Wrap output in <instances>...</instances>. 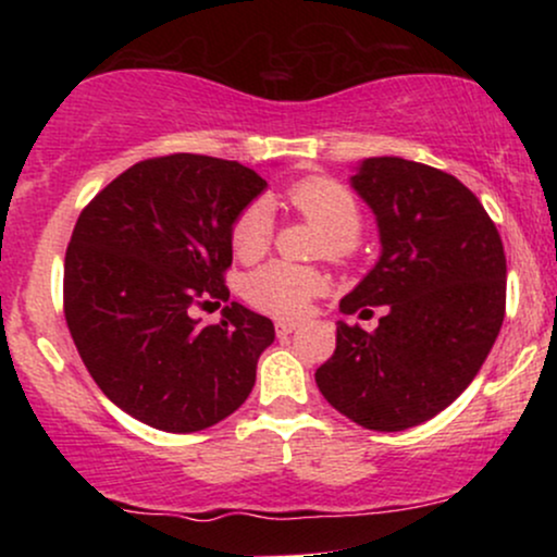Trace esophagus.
Wrapping results in <instances>:
<instances>
[{"mask_svg":"<svg viewBox=\"0 0 557 557\" xmlns=\"http://www.w3.org/2000/svg\"><path fill=\"white\" fill-rule=\"evenodd\" d=\"M274 327H277V335L280 337H287V335H290V332H296L298 324L296 322H283V319H280V322L274 324Z\"/></svg>","mask_w":557,"mask_h":557,"instance_id":"34e87169","label":"esophagus"}]
</instances>
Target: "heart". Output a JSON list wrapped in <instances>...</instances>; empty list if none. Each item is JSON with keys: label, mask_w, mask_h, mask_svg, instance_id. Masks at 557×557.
I'll use <instances>...</instances> for the list:
<instances>
[{"label": "heart", "mask_w": 557, "mask_h": 557, "mask_svg": "<svg viewBox=\"0 0 557 557\" xmlns=\"http://www.w3.org/2000/svg\"><path fill=\"white\" fill-rule=\"evenodd\" d=\"M287 201L306 222L322 230L319 257L348 264L361 248V207L350 188L335 177H306L287 190ZM272 209L264 198L243 207L230 227V246L240 261H257L270 251ZM327 277L311 267H293L285 261H270L259 267L243 283V296L253 309L277 319H298L309 311L311 300L322 296Z\"/></svg>", "instance_id": "obj_1"}]
</instances>
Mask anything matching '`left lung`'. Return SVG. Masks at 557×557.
I'll return each mask as SVG.
<instances>
[{
  "label": "left lung",
  "mask_w": 557,
  "mask_h": 557,
  "mask_svg": "<svg viewBox=\"0 0 557 557\" xmlns=\"http://www.w3.org/2000/svg\"><path fill=\"white\" fill-rule=\"evenodd\" d=\"M350 185L372 207L382 253L341 311H387L374 332L337 322L335 354L317 369V385L356 424L400 432L450 406L495 345L503 240L479 198L430 164L363 159Z\"/></svg>",
  "instance_id": "1"
}]
</instances>
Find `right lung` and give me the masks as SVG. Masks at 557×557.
I'll use <instances>...</instances> for the list:
<instances>
[{
	"label": "right lung",
	"instance_id": "1",
	"mask_svg": "<svg viewBox=\"0 0 557 557\" xmlns=\"http://www.w3.org/2000/svg\"><path fill=\"white\" fill-rule=\"evenodd\" d=\"M267 188L203 154L144 159L101 188L65 253V319L88 374L114 406L162 432L214 426L246 403L272 319L240 304L220 324L196 309L230 298V227Z\"/></svg>",
	"mask_w": 557,
	"mask_h": 557
}]
</instances>
